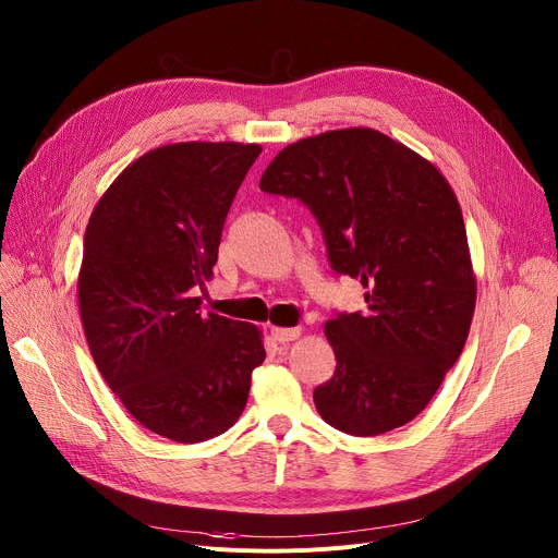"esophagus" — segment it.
Segmentation results:
<instances>
[{"mask_svg": "<svg viewBox=\"0 0 558 558\" xmlns=\"http://www.w3.org/2000/svg\"><path fill=\"white\" fill-rule=\"evenodd\" d=\"M271 337L278 343H289L301 337V328H271Z\"/></svg>", "mask_w": 558, "mask_h": 558, "instance_id": "1", "label": "esophagus"}]
</instances>
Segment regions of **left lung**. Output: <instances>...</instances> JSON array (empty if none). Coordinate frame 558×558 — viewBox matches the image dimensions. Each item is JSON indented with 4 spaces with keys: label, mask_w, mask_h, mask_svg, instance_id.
<instances>
[{
    "label": "left lung",
    "mask_w": 558,
    "mask_h": 558,
    "mask_svg": "<svg viewBox=\"0 0 558 558\" xmlns=\"http://www.w3.org/2000/svg\"><path fill=\"white\" fill-rule=\"evenodd\" d=\"M259 190L305 203L332 271L366 287L364 314L326 324L337 368L314 389L320 418L353 436L414 421L459 360L477 294L444 173L385 133L341 129L284 146Z\"/></svg>",
    "instance_id": "8db88e82"
}]
</instances>
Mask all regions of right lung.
I'll list each match as a JSON object with an SVG mask.
<instances>
[{"instance_id": "1", "label": "right lung", "mask_w": 558, "mask_h": 558, "mask_svg": "<svg viewBox=\"0 0 558 558\" xmlns=\"http://www.w3.org/2000/svg\"><path fill=\"white\" fill-rule=\"evenodd\" d=\"M259 144L179 142L131 162L85 228L78 310L99 373L131 416L175 444L242 416L262 332L201 314L226 215Z\"/></svg>"}]
</instances>
